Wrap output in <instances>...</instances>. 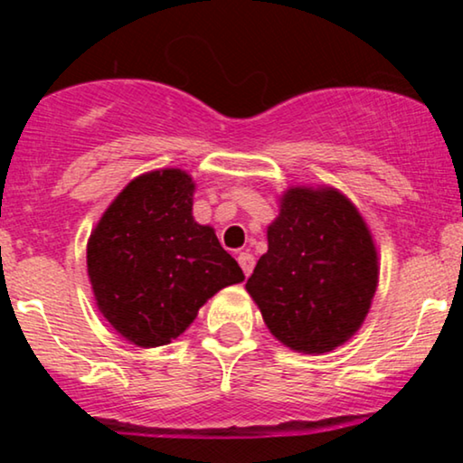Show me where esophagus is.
Returning <instances> with one entry per match:
<instances>
[{
  "label": "esophagus",
  "mask_w": 463,
  "mask_h": 463,
  "mask_svg": "<svg viewBox=\"0 0 463 463\" xmlns=\"http://www.w3.org/2000/svg\"><path fill=\"white\" fill-rule=\"evenodd\" d=\"M238 263H240V268H242L244 276H250V274H252V268H255V257H252L249 250L240 252V255H238Z\"/></svg>",
  "instance_id": "obj_1"
}]
</instances>
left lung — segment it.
Masks as SVG:
<instances>
[{
  "label": "left lung",
  "mask_w": 463,
  "mask_h": 463,
  "mask_svg": "<svg viewBox=\"0 0 463 463\" xmlns=\"http://www.w3.org/2000/svg\"><path fill=\"white\" fill-rule=\"evenodd\" d=\"M377 274L375 244L356 206L333 187H293L246 290L278 341L325 354L363 325Z\"/></svg>",
  "instance_id": "obj_1"
}]
</instances>
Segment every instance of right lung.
<instances>
[{
    "mask_svg": "<svg viewBox=\"0 0 463 463\" xmlns=\"http://www.w3.org/2000/svg\"><path fill=\"white\" fill-rule=\"evenodd\" d=\"M192 206V176L154 170L122 189L88 242L97 306L135 345L170 344L217 290L244 280L213 227L195 223Z\"/></svg>",
    "mask_w": 463,
    "mask_h": 463,
    "instance_id": "obj_1",
    "label": "right lung"
}]
</instances>
